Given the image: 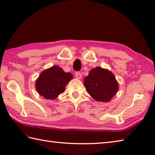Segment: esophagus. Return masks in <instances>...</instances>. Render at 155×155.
<instances>
[{
	"label": "esophagus",
	"instance_id": "esophagus-1",
	"mask_svg": "<svg viewBox=\"0 0 155 155\" xmlns=\"http://www.w3.org/2000/svg\"><path fill=\"white\" fill-rule=\"evenodd\" d=\"M75 77L78 78V79H81L82 78V74L80 72H77L75 73Z\"/></svg>",
	"mask_w": 155,
	"mask_h": 155
}]
</instances>
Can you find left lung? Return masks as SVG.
I'll use <instances>...</instances> for the list:
<instances>
[{
	"label": "left lung",
	"instance_id": "left-lung-1",
	"mask_svg": "<svg viewBox=\"0 0 155 155\" xmlns=\"http://www.w3.org/2000/svg\"><path fill=\"white\" fill-rule=\"evenodd\" d=\"M84 85L91 97L97 101L104 103L110 102L119 88L113 72L100 67L90 71L84 78Z\"/></svg>",
	"mask_w": 155,
	"mask_h": 155
}]
</instances>
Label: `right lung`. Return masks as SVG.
Wrapping results in <instances>:
<instances>
[{
	"instance_id": "obj_1",
	"label": "right lung",
	"mask_w": 155,
	"mask_h": 155,
	"mask_svg": "<svg viewBox=\"0 0 155 155\" xmlns=\"http://www.w3.org/2000/svg\"><path fill=\"white\" fill-rule=\"evenodd\" d=\"M73 77L58 66H52L41 72L35 82L38 93L46 99L54 100L64 93L65 87Z\"/></svg>"
}]
</instances>
